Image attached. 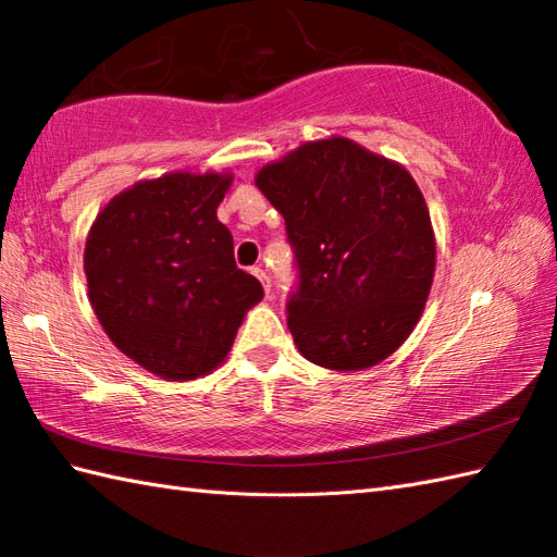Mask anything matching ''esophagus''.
I'll return each instance as SVG.
<instances>
[{"mask_svg":"<svg viewBox=\"0 0 557 557\" xmlns=\"http://www.w3.org/2000/svg\"><path fill=\"white\" fill-rule=\"evenodd\" d=\"M251 272L253 275L263 282V289H265V294H270V280H268V275H265V270L263 268H251Z\"/></svg>","mask_w":557,"mask_h":557,"instance_id":"1","label":"esophagus"}]
</instances>
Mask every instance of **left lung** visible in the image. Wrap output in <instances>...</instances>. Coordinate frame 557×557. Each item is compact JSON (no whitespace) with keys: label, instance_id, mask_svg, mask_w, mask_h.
<instances>
[{"label":"left lung","instance_id":"1","mask_svg":"<svg viewBox=\"0 0 557 557\" xmlns=\"http://www.w3.org/2000/svg\"><path fill=\"white\" fill-rule=\"evenodd\" d=\"M285 218L297 287L287 325L306 359L361 371L389 357L419 323L435 272V239L411 174L327 138L256 176Z\"/></svg>","mask_w":557,"mask_h":557}]
</instances>
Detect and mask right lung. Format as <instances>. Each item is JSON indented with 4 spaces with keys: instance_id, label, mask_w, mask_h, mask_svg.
I'll use <instances>...</instances> for the list:
<instances>
[{
    "instance_id": "add662e5",
    "label": "right lung",
    "mask_w": 557,
    "mask_h": 557,
    "mask_svg": "<svg viewBox=\"0 0 557 557\" xmlns=\"http://www.w3.org/2000/svg\"><path fill=\"white\" fill-rule=\"evenodd\" d=\"M230 174L174 172L112 198L88 234V297L128 359L191 381L227 357L260 282L236 268L218 206Z\"/></svg>"
}]
</instances>
